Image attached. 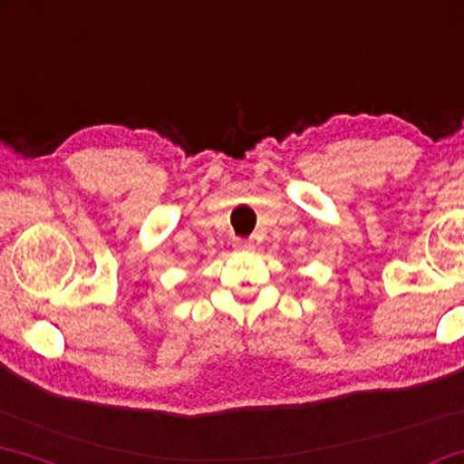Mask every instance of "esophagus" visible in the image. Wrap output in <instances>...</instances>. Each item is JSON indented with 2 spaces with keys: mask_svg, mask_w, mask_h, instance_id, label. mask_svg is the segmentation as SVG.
Here are the masks:
<instances>
[{
  "mask_svg": "<svg viewBox=\"0 0 464 464\" xmlns=\"http://www.w3.org/2000/svg\"><path fill=\"white\" fill-rule=\"evenodd\" d=\"M252 248H255V246H252L250 239H237V242H236L237 252H250Z\"/></svg>",
  "mask_w": 464,
  "mask_h": 464,
  "instance_id": "1",
  "label": "esophagus"
}]
</instances>
